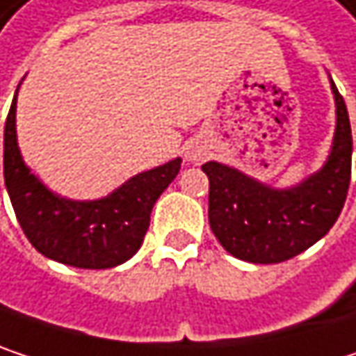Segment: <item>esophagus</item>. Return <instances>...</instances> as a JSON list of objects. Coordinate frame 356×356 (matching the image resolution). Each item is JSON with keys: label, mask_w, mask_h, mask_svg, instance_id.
Returning a JSON list of instances; mask_svg holds the SVG:
<instances>
[{"label": "esophagus", "mask_w": 356, "mask_h": 356, "mask_svg": "<svg viewBox=\"0 0 356 356\" xmlns=\"http://www.w3.org/2000/svg\"><path fill=\"white\" fill-rule=\"evenodd\" d=\"M183 154H185V161H187V163L197 165V163L206 161V156H208V146H206L202 140H191V142L185 144Z\"/></svg>", "instance_id": "1"}]
</instances>
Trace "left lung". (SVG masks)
<instances>
[{
  "instance_id": "8db88e82",
  "label": "left lung",
  "mask_w": 356,
  "mask_h": 356,
  "mask_svg": "<svg viewBox=\"0 0 356 356\" xmlns=\"http://www.w3.org/2000/svg\"><path fill=\"white\" fill-rule=\"evenodd\" d=\"M336 131L320 171L293 187H272L210 161L202 171L210 181L208 220L214 237L231 255L251 264H278L303 253L338 220L353 159L348 111L334 80Z\"/></svg>"
}]
</instances>
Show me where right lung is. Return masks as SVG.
Listing matches in <instances>:
<instances>
[{"label":"right lung","instance_id":"right-lung-1","mask_svg":"<svg viewBox=\"0 0 356 356\" xmlns=\"http://www.w3.org/2000/svg\"><path fill=\"white\" fill-rule=\"evenodd\" d=\"M16 101L18 90L3 131V179L16 218L33 248L74 268L105 270L127 261L144 241L156 200L177 177L181 159L138 173L99 200L61 197L36 177L20 154Z\"/></svg>","mask_w":356,"mask_h":356}]
</instances>
